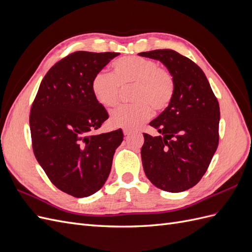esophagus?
Segmentation results:
<instances>
[{
  "mask_svg": "<svg viewBox=\"0 0 252 252\" xmlns=\"http://www.w3.org/2000/svg\"><path fill=\"white\" fill-rule=\"evenodd\" d=\"M123 132H124V134H125V135H129V134H130L132 131H131V130H129V129H124Z\"/></svg>",
  "mask_w": 252,
  "mask_h": 252,
  "instance_id": "1",
  "label": "esophagus"
}]
</instances>
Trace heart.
I'll use <instances>...</instances> for the list:
<instances>
[{
  "instance_id": "obj_1",
  "label": "heart",
  "mask_w": 252,
  "mask_h": 252,
  "mask_svg": "<svg viewBox=\"0 0 252 252\" xmlns=\"http://www.w3.org/2000/svg\"><path fill=\"white\" fill-rule=\"evenodd\" d=\"M133 86L134 104L120 106L111 112L113 126L134 129L149 120L152 108L162 111L168 107L175 89L173 75L151 60L125 57L112 64V74L98 71L91 81V91L104 107H113L119 101L120 87Z\"/></svg>"
}]
</instances>
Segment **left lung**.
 <instances>
[{"instance_id":"8db88e82","label":"left lung","mask_w":252,"mask_h":252,"mask_svg":"<svg viewBox=\"0 0 252 252\" xmlns=\"http://www.w3.org/2000/svg\"><path fill=\"white\" fill-rule=\"evenodd\" d=\"M139 56L163 63L175 84L168 107L150 122L161 135L144 133L145 174L165 191H185L200 182L218 148L219 102L205 73L190 59L171 49Z\"/></svg>"}]
</instances>
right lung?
Instances as JSON below:
<instances>
[{"instance_id":"obj_1","label":"right lung","mask_w":252,"mask_h":252,"mask_svg":"<svg viewBox=\"0 0 252 252\" xmlns=\"http://www.w3.org/2000/svg\"><path fill=\"white\" fill-rule=\"evenodd\" d=\"M119 52L77 51L53 65L30 109L35 158L51 183L74 197L100 190L111 170L122 129L94 134L108 112L91 91V81Z\"/></svg>"}]
</instances>
